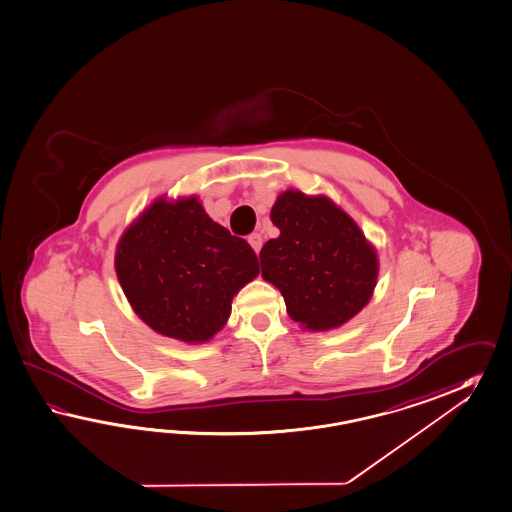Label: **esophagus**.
Segmentation results:
<instances>
[{
  "instance_id": "esophagus-1",
  "label": "esophagus",
  "mask_w": 512,
  "mask_h": 512,
  "mask_svg": "<svg viewBox=\"0 0 512 512\" xmlns=\"http://www.w3.org/2000/svg\"><path fill=\"white\" fill-rule=\"evenodd\" d=\"M249 243H250V247H252V249H254V252H256V254H258V252H260V249H262V245H263L262 234H250Z\"/></svg>"
}]
</instances>
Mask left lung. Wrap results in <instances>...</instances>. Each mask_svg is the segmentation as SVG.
<instances>
[{
  "instance_id": "left-lung-1",
  "label": "left lung",
  "mask_w": 512,
  "mask_h": 512,
  "mask_svg": "<svg viewBox=\"0 0 512 512\" xmlns=\"http://www.w3.org/2000/svg\"><path fill=\"white\" fill-rule=\"evenodd\" d=\"M271 221L280 236L260 250L263 280L280 289L304 330L327 332L366 306L379 276L377 249L349 213L325 197L288 189Z\"/></svg>"
}]
</instances>
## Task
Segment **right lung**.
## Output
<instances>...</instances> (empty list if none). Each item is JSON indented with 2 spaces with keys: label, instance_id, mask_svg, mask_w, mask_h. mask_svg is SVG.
Wrapping results in <instances>:
<instances>
[{
  "label": "right lung",
  "instance_id": "1",
  "mask_svg": "<svg viewBox=\"0 0 512 512\" xmlns=\"http://www.w3.org/2000/svg\"><path fill=\"white\" fill-rule=\"evenodd\" d=\"M115 271L133 312L161 336L206 343L260 267L198 197L156 198L118 239Z\"/></svg>",
  "mask_w": 512,
  "mask_h": 512
}]
</instances>
